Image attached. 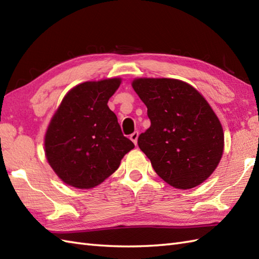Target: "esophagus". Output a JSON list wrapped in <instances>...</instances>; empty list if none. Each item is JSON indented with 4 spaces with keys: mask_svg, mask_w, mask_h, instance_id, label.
<instances>
[{
    "mask_svg": "<svg viewBox=\"0 0 259 259\" xmlns=\"http://www.w3.org/2000/svg\"><path fill=\"white\" fill-rule=\"evenodd\" d=\"M138 137H139L138 131H135L134 134H131V135H130V139H131V141L134 142L135 145H137V142H138Z\"/></svg>",
    "mask_w": 259,
    "mask_h": 259,
    "instance_id": "obj_1",
    "label": "esophagus"
}]
</instances>
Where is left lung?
Returning <instances> with one entry per match:
<instances>
[{"instance_id": "1", "label": "left lung", "mask_w": 259, "mask_h": 259, "mask_svg": "<svg viewBox=\"0 0 259 259\" xmlns=\"http://www.w3.org/2000/svg\"><path fill=\"white\" fill-rule=\"evenodd\" d=\"M133 88L151 122L138 146L157 175L177 189L203 183L224 151L222 123L206 99L177 79L138 78Z\"/></svg>"}]
</instances>
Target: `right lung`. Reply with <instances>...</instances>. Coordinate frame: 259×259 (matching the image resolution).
Listing matches in <instances>:
<instances>
[{
  "mask_svg": "<svg viewBox=\"0 0 259 259\" xmlns=\"http://www.w3.org/2000/svg\"><path fill=\"white\" fill-rule=\"evenodd\" d=\"M120 83L112 78L75 85L53 114L45 137L46 157L64 184L79 189L100 185L135 148L108 107Z\"/></svg>",
  "mask_w": 259,
  "mask_h": 259,
  "instance_id": "add662e5",
  "label": "right lung"
}]
</instances>
